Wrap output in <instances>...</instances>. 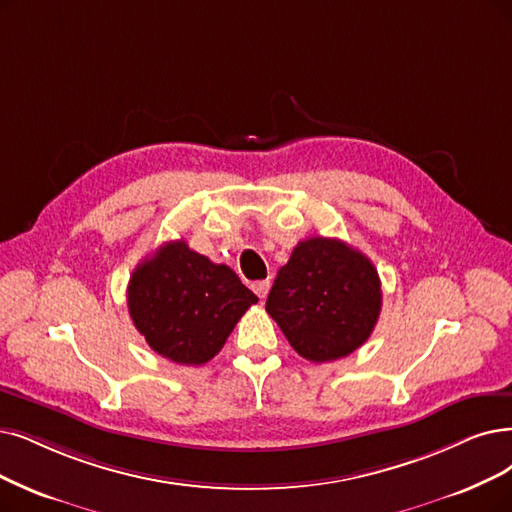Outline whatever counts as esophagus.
Instances as JSON below:
<instances>
[{
  "mask_svg": "<svg viewBox=\"0 0 512 512\" xmlns=\"http://www.w3.org/2000/svg\"><path fill=\"white\" fill-rule=\"evenodd\" d=\"M252 288H254L256 296H258L260 300H264V298H267L269 290H271V281H258V283L252 285Z\"/></svg>",
  "mask_w": 512,
  "mask_h": 512,
  "instance_id": "esophagus-1",
  "label": "esophagus"
}]
</instances>
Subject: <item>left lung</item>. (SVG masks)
I'll use <instances>...</instances> for the list:
<instances>
[{
    "mask_svg": "<svg viewBox=\"0 0 512 512\" xmlns=\"http://www.w3.org/2000/svg\"><path fill=\"white\" fill-rule=\"evenodd\" d=\"M380 309V277L370 258L327 237L296 245L267 298V313L292 349L313 363L357 351L374 332Z\"/></svg>",
    "mask_w": 512,
    "mask_h": 512,
    "instance_id": "8db88e82",
    "label": "left lung"
}]
</instances>
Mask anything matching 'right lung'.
Here are the masks:
<instances>
[{"label":"right lung","instance_id":"add662e5","mask_svg":"<svg viewBox=\"0 0 512 512\" xmlns=\"http://www.w3.org/2000/svg\"><path fill=\"white\" fill-rule=\"evenodd\" d=\"M258 302L227 264L168 241L134 269L128 309L155 353L180 365L210 361L241 315Z\"/></svg>","mask_w":512,"mask_h":512}]
</instances>
